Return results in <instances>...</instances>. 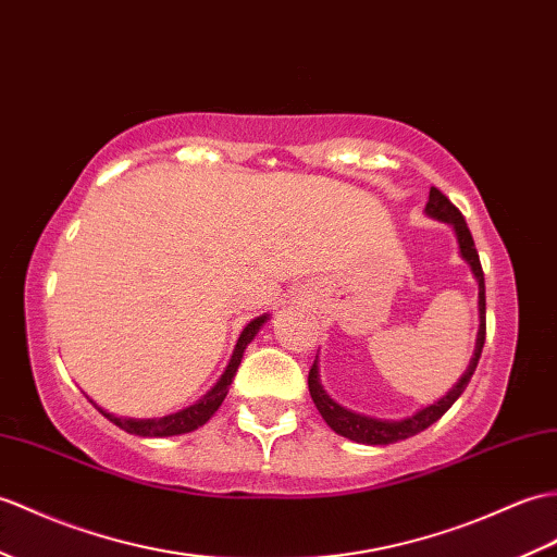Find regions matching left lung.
Returning <instances> with one entry per match:
<instances>
[{
	"instance_id": "left-lung-1",
	"label": "left lung",
	"mask_w": 557,
	"mask_h": 557,
	"mask_svg": "<svg viewBox=\"0 0 557 557\" xmlns=\"http://www.w3.org/2000/svg\"><path fill=\"white\" fill-rule=\"evenodd\" d=\"M424 213L438 220V223H446L454 227L462 261L470 265L476 284H480V301H476V306H480V330H476L474 354L470 358L468 370H465L462 377L456 382L454 389L438 400H434L432 406H424L422 410L416 412V416H408L404 420H382V418L363 416V412H356V410H348V408L339 406L337 400L330 398V394L322 389L320 372H318V358H315L313 368H310V372H308L310 398H313V404L320 410L322 420H325L339 436L351 438V442H356V444L389 446V444L404 442V438H410V436L424 432L426 426L434 424L450 406L456 404L458 396L465 392V386L470 384L472 374L476 370V363H480L484 339H486V296H484V273H482L480 253H476V249H474V239L470 235V227H468V223H465L462 213L436 187L430 189V201H426V206H424Z\"/></svg>"
}]
</instances>
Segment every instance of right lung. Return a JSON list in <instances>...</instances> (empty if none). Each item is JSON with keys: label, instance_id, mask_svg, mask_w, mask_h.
<instances>
[{"label": "right lung", "instance_id": "right-lung-1", "mask_svg": "<svg viewBox=\"0 0 557 557\" xmlns=\"http://www.w3.org/2000/svg\"><path fill=\"white\" fill-rule=\"evenodd\" d=\"M268 320H270L268 313L258 315L249 322L247 327L242 330L225 372L220 374V380L197 400V404H191V406L177 410V412H171V416H163V418H123V416H113V412L103 410L101 406L95 404L92 398H89V404H95V408L101 412V416L111 420L115 426H121V430H125L127 434H135V436H177V434H187V432L199 430L201 424H206L213 418V412L225 400V396L230 392V384H232V380H235L237 368L242 363L244 348L251 344L258 330H261Z\"/></svg>", "mask_w": 557, "mask_h": 557}]
</instances>
